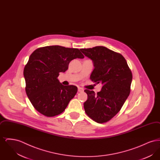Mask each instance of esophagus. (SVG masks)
<instances>
[{
  "instance_id": "1",
  "label": "esophagus",
  "mask_w": 160,
  "mask_h": 160,
  "mask_svg": "<svg viewBox=\"0 0 160 160\" xmlns=\"http://www.w3.org/2000/svg\"><path fill=\"white\" fill-rule=\"evenodd\" d=\"M84 91L83 89L82 88H80V87H78V91L79 92H82Z\"/></svg>"
}]
</instances>
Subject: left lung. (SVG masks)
I'll list each match as a JSON object with an SVG mask.
<instances>
[{
  "label": "left lung",
  "mask_w": 160,
  "mask_h": 160,
  "mask_svg": "<svg viewBox=\"0 0 160 160\" xmlns=\"http://www.w3.org/2000/svg\"><path fill=\"white\" fill-rule=\"evenodd\" d=\"M81 52L93 61L94 69L90 78L102 84L95 93L85 89L88 99L84 103L86 113L99 123L110 121L121 109L129 96L132 72L122 54L103 46L81 48Z\"/></svg>",
  "instance_id": "obj_1"
}]
</instances>
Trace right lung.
Returning <instances> with one entry per match:
<instances>
[{
	"instance_id": "add662e5",
	"label": "right lung",
	"mask_w": 160,
	"mask_h": 160,
	"mask_svg": "<svg viewBox=\"0 0 160 160\" xmlns=\"http://www.w3.org/2000/svg\"><path fill=\"white\" fill-rule=\"evenodd\" d=\"M84 57L78 48L59 46L40 47L31 54L23 71L25 90L38 112L53 117L65 110L77 88L62 85L58 77L68 69L71 61Z\"/></svg>"
}]
</instances>
